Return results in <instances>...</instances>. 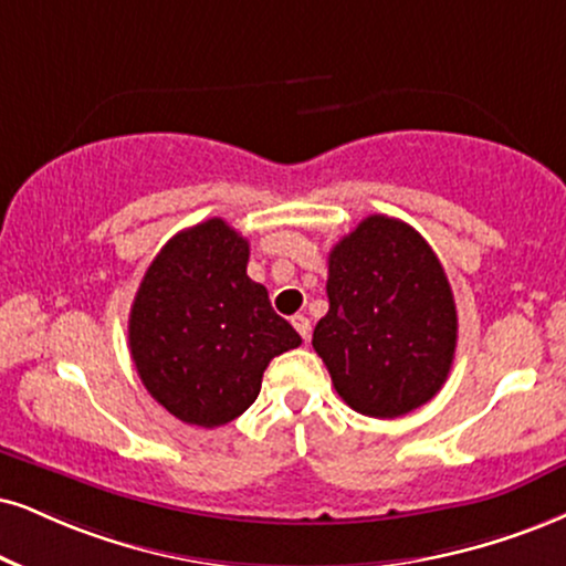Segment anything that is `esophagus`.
<instances>
[{"mask_svg": "<svg viewBox=\"0 0 566 566\" xmlns=\"http://www.w3.org/2000/svg\"><path fill=\"white\" fill-rule=\"evenodd\" d=\"M291 325L296 327L298 336H302L304 340H310V336H312V323H310V317H304V315H294V317H291Z\"/></svg>", "mask_w": 566, "mask_h": 566, "instance_id": "34e87169", "label": "esophagus"}]
</instances>
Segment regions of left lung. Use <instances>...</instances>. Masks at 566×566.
Segmentation results:
<instances>
[{
  "label": "left lung",
  "mask_w": 566,
  "mask_h": 566,
  "mask_svg": "<svg viewBox=\"0 0 566 566\" xmlns=\"http://www.w3.org/2000/svg\"><path fill=\"white\" fill-rule=\"evenodd\" d=\"M327 302L312 346L359 415L394 420L428 403L457 352V304L430 243L369 214L327 256Z\"/></svg>",
  "instance_id": "1"
}]
</instances>
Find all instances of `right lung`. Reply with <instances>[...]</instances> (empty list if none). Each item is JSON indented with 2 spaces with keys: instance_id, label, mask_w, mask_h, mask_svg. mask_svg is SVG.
<instances>
[{
  "instance_id": "1",
  "label": "right lung",
  "mask_w": 566,
  "mask_h": 566,
  "mask_svg": "<svg viewBox=\"0 0 566 566\" xmlns=\"http://www.w3.org/2000/svg\"><path fill=\"white\" fill-rule=\"evenodd\" d=\"M247 264L249 241L212 218L172 235L136 291L128 346L138 378L188 424L235 420L260 396L270 359L302 344Z\"/></svg>"
}]
</instances>
